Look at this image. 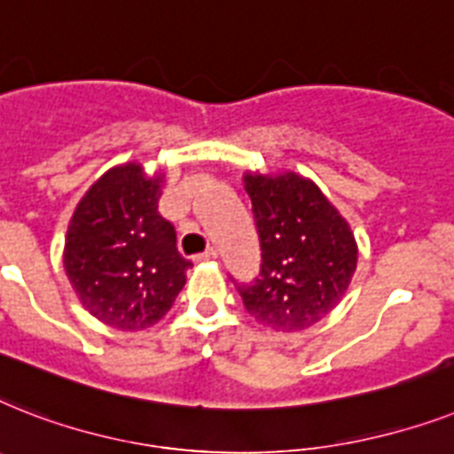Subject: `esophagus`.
<instances>
[{"instance_id":"esophagus-1","label":"esophagus","mask_w":454,"mask_h":454,"mask_svg":"<svg viewBox=\"0 0 454 454\" xmlns=\"http://www.w3.org/2000/svg\"><path fill=\"white\" fill-rule=\"evenodd\" d=\"M215 257H217V250L208 248L206 253H201V255L194 257V262H210V260H215Z\"/></svg>"}]
</instances>
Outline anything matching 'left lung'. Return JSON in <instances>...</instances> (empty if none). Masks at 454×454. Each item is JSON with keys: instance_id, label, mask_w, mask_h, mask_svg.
I'll return each mask as SVG.
<instances>
[{"instance_id": "obj_1", "label": "left lung", "mask_w": 454, "mask_h": 454, "mask_svg": "<svg viewBox=\"0 0 454 454\" xmlns=\"http://www.w3.org/2000/svg\"><path fill=\"white\" fill-rule=\"evenodd\" d=\"M262 267L253 286H239L257 324L277 333L311 328L349 288L358 244L347 217L311 177L295 170H246Z\"/></svg>"}]
</instances>
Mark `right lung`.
<instances>
[{"label":"right lung","mask_w":454,"mask_h":454,"mask_svg":"<svg viewBox=\"0 0 454 454\" xmlns=\"http://www.w3.org/2000/svg\"><path fill=\"white\" fill-rule=\"evenodd\" d=\"M166 170L143 161L107 168L83 192L65 231L63 270L82 307L121 333L152 328L173 307L190 260L159 215Z\"/></svg>","instance_id":"add662e5"}]
</instances>
